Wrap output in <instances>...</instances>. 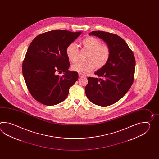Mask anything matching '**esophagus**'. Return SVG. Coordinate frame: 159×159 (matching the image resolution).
<instances>
[{
    "label": "esophagus",
    "instance_id": "34e87169",
    "mask_svg": "<svg viewBox=\"0 0 159 159\" xmlns=\"http://www.w3.org/2000/svg\"><path fill=\"white\" fill-rule=\"evenodd\" d=\"M79 77H81V78H82V77H86V75L81 74V73H79Z\"/></svg>",
    "mask_w": 159,
    "mask_h": 159
}]
</instances>
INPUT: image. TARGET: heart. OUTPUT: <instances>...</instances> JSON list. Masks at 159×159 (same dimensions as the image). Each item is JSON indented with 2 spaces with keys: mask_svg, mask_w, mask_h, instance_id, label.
<instances>
[{
  "mask_svg": "<svg viewBox=\"0 0 159 159\" xmlns=\"http://www.w3.org/2000/svg\"><path fill=\"white\" fill-rule=\"evenodd\" d=\"M83 49L88 51L85 62H80L73 65L72 69L82 75H87L97 67H104L110 57L111 50L107 44H101L96 37L88 36L81 42ZM66 54L69 60L75 63L78 59V49L75 43L69 44L66 48Z\"/></svg>",
  "mask_w": 159,
  "mask_h": 159,
  "instance_id": "heart-1",
  "label": "heart"
}]
</instances>
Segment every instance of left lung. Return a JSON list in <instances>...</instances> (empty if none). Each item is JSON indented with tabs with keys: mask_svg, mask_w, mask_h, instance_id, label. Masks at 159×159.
<instances>
[{
	"mask_svg": "<svg viewBox=\"0 0 159 159\" xmlns=\"http://www.w3.org/2000/svg\"><path fill=\"white\" fill-rule=\"evenodd\" d=\"M105 41L111 50L107 64L95 72L99 78L88 77L85 93L95 105L108 106L118 101L131 87L135 74V58L122 38L103 31L89 34Z\"/></svg>",
	"mask_w": 159,
	"mask_h": 159,
	"instance_id": "8db88e82",
	"label": "left lung"
}]
</instances>
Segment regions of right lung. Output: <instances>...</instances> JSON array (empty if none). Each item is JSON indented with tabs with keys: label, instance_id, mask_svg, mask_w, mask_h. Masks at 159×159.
<instances>
[{
	"label": "right lung",
	"instance_id": "obj_1",
	"mask_svg": "<svg viewBox=\"0 0 159 159\" xmlns=\"http://www.w3.org/2000/svg\"><path fill=\"white\" fill-rule=\"evenodd\" d=\"M81 32L51 30L34 39L28 48L22 71L28 91L34 99L43 105L53 106L68 97L69 90L78 78L70 71L66 48ZM63 72L60 77L57 72Z\"/></svg>",
	"mask_w": 159,
	"mask_h": 159
}]
</instances>
